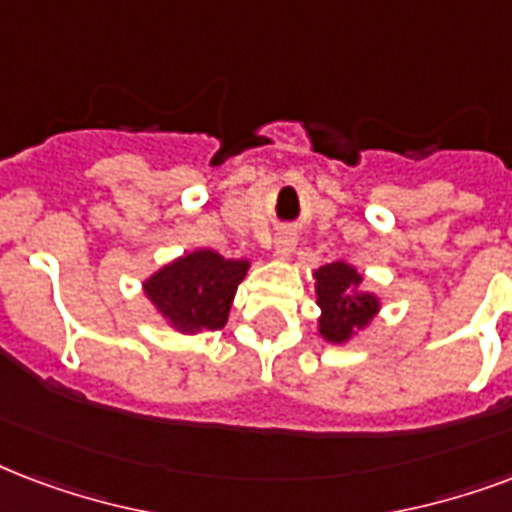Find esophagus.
Wrapping results in <instances>:
<instances>
[{
	"instance_id": "obj_1",
	"label": "esophagus",
	"mask_w": 512,
	"mask_h": 512,
	"mask_svg": "<svg viewBox=\"0 0 512 512\" xmlns=\"http://www.w3.org/2000/svg\"><path fill=\"white\" fill-rule=\"evenodd\" d=\"M295 244H298L295 233H290V230H282V233L276 236V241H273V252H276V257L287 260V257L295 252Z\"/></svg>"
}]
</instances>
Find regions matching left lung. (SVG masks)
Returning <instances> with one entry per match:
<instances>
[{
    "mask_svg": "<svg viewBox=\"0 0 512 512\" xmlns=\"http://www.w3.org/2000/svg\"><path fill=\"white\" fill-rule=\"evenodd\" d=\"M362 276L346 260H335L314 271L319 319L317 330L327 343H346L354 335L370 327L381 311V298L376 292L362 290Z\"/></svg>",
    "mask_w": 512,
    "mask_h": 512,
    "instance_id": "obj_1",
    "label": "left lung"
}]
</instances>
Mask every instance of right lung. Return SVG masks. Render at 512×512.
<instances>
[{"label": "right lung", "mask_w": 512, "mask_h": 512, "mask_svg": "<svg viewBox=\"0 0 512 512\" xmlns=\"http://www.w3.org/2000/svg\"><path fill=\"white\" fill-rule=\"evenodd\" d=\"M249 260H228L214 249H193L171 260L142 282L155 314L177 333L198 335L228 322Z\"/></svg>", "instance_id": "right-lung-1"}]
</instances>
